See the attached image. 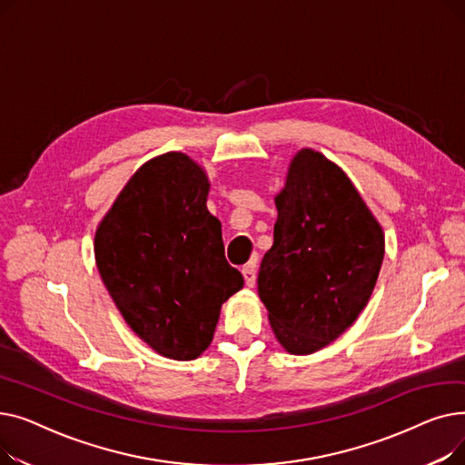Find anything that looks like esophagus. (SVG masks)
Listing matches in <instances>:
<instances>
[{"label":"esophagus","mask_w":465,"mask_h":465,"mask_svg":"<svg viewBox=\"0 0 465 465\" xmlns=\"http://www.w3.org/2000/svg\"><path fill=\"white\" fill-rule=\"evenodd\" d=\"M241 273H242V277H245V284H247L249 288H252V286L256 284V265H254V263H247V265L241 270Z\"/></svg>","instance_id":"1"}]
</instances>
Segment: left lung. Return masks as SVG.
I'll list each match as a JSON object with an SVG mask.
<instances>
[{
  "mask_svg": "<svg viewBox=\"0 0 465 465\" xmlns=\"http://www.w3.org/2000/svg\"><path fill=\"white\" fill-rule=\"evenodd\" d=\"M273 247L258 296L290 354L328 347L368 305L384 258V232L349 175L314 149L290 160L275 195Z\"/></svg>",
  "mask_w": 465,
  "mask_h": 465,
  "instance_id": "8db88e82",
  "label": "left lung"
}]
</instances>
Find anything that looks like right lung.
<instances>
[{"label": "right lung", "instance_id": "right-lung-1", "mask_svg": "<svg viewBox=\"0 0 465 465\" xmlns=\"http://www.w3.org/2000/svg\"><path fill=\"white\" fill-rule=\"evenodd\" d=\"M209 177L184 153L144 162L94 235L97 272L122 319L160 356L198 358L223 303L242 288L223 226L207 209Z\"/></svg>", "mask_w": 465, "mask_h": 465}]
</instances>
